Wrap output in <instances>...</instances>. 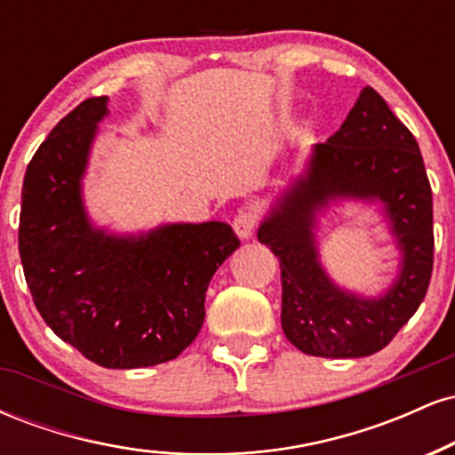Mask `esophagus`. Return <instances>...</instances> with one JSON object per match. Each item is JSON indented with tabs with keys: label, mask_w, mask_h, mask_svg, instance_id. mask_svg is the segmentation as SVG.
Instances as JSON below:
<instances>
[{
	"label": "esophagus",
	"mask_w": 455,
	"mask_h": 455,
	"mask_svg": "<svg viewBox=\"0 0 455 455\" xmlns=\"http://www.w3.org/2000/svg\"><path fill=\"white\" fill-rule=\"evenodd\" d=\"M257 224H259L257 213L250 212V210H239L237 216L233 218L235 233H237L242 239L252 237L254 231H257Z\"/></svg>",
	"instance_id": "esophagus-1"
}]
</instances>
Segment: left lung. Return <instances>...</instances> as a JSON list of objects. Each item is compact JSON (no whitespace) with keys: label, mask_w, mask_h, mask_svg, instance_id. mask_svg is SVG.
I'll return each instance as SVG.
<instances>
[{"label":"left lung","mask_w":455,"mask_h":455,"mask_svg":"<svg viewBox=\"0 0 455 455\" xmlns=\"http://www.w3.org/2000/svg\"><path fill=\"white\" fill-rule=\"evenodd\" d=\"M338 194L379 196L405 250L399 282L377 302L338 291L315 260L314 212ZM259 242L278 259L282 329L301 353L368 357L415 315L435 267L432 188L419 145L379 92L363 87L340 130L316 145L307 173L260 224Z\"/></svg>","instance_id":"1"}]
</instances>
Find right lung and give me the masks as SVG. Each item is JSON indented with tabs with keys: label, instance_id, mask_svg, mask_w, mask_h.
Returning a JSON list of instances; mask_svg holds the SVG:
<instances>
[{
	"label": "right lung",
	"instance_id": "1",
	"mask_svg": "<svg viewBox=\"0 0 455 455\" xmlns=\"http://www.w3.org/2000/svg\"><path fill=\"white\" fill-rule=\"evenodd\" d=\"M107 96L61 119L28 164L19 254L31 299L61 340L102 368L164 363L205 321L212 275L239 248L224 222L171 224L140 239L93 231L78 195Z\"/></svg>",
	"mask_w": 455,
	"mask_h": 455
}]
</instances>
